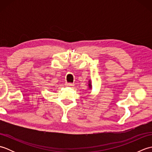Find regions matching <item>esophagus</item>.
I'll use <instances>...</instances> for the list:
<instances>
[{
  "instance_id": "esophagus-1",
  "label": "esophagus",
  "mask_w": 152,
  "mask_h": 152,
  "mask_svg": "<svg viewBox=\"0 0 152 152\" xmlns=\"http://www.w3.org/2000/svg\"><path fill=\"white\" fill-rule=\"evenodd\" d=\"M74 84V83H65V86H68V87H71V86H73Z\"/></svg>"
}]
</instances>
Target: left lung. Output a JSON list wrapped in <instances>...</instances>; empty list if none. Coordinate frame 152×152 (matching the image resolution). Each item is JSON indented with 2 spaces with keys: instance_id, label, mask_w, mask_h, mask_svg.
<instances>
[{
  "instance_id": "1",
  "label": "left lung",
  "mask_w": 152,
  "mask_h": 152,
  "mask_svg": "<svg viewBox=\"0 0 152 152\" xmlns=\"http://www.w3.org/2000/svg\"><path fill=\"white\" fill-rule=\"evenodd\" d=\"M91 80H89L88 81V88H89V89L91 90L92 89V83H91Z\"/></svg>"
}]
</instances>
